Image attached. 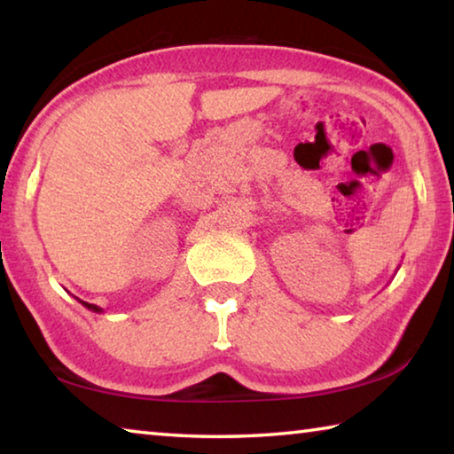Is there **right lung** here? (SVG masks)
<instances>
[{
	"label": "right lung",
	"instance_id": "1",
	"mask_svg": "<svg viewBox=\"0 0 454 454\" xmlns=\"http://www.w3.org/2000/svg\"><path fill=\"white\" fill-rule=\"evenodd\" d=\"M80 301V298H78ZM83 306H86L88 310H91V312H102V309H99V306H96V304H90V302H83V301H80Z\"/></svg>",
	"mask_w": 454,
	"mask_h": 454
}]
</instances>
